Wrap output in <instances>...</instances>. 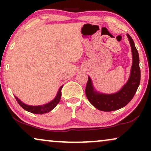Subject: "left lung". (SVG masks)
Returning a JSON list of instances; mask_svg holds the SVG:
<instances>
[{"instance_id": "1", "label": "left lung", "mask_w": 151, "mask_h": 151, "mask_svg": "<svg viewBox=\"0 0 151 151\" xmlns=\"http://www.w3.org/2000/svg\"><path fill=\"white\" fill-rule=\"evenodd\" d=\"M130 44L133 55V65L131 76L124 87L114 94H103L94 91L90 77L86 86L85 93L90 103L95 108L103 111H116L127 105L134 96L141 81V70L139 67V56L133 39L129 34Z\"/></svg>"}]
</instances>
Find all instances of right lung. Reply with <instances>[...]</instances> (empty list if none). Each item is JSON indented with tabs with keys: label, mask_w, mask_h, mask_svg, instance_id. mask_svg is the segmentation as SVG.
<instances>
[{
	"label": "right lung",
	"mask_w": 151,
	"mask_h": 151,
	"mask_svg": "<svg viewBox=\"0 0 151 151\" xmlns=\"http://www.w3.org/2000/svg\"><path fill=\"white\" fill-rule=\"evenodd\" d=\"M62 88V86L60 88V89H59L58 94H57V96L55 98V99L52 100L51 102H50V103L47 104H45L43 106H28L27 104H23L22 101H20V100H19L16 96H15V99H16V101H18V103L20 104V106H21L22 109H25V110L27 111L31 112V113L32 114H45V113H47V112H50L51 110H52V109L58 104V103L60 101V99H61Z\"/></svg>",
	"instance_id": "1"
}]
</instances>
